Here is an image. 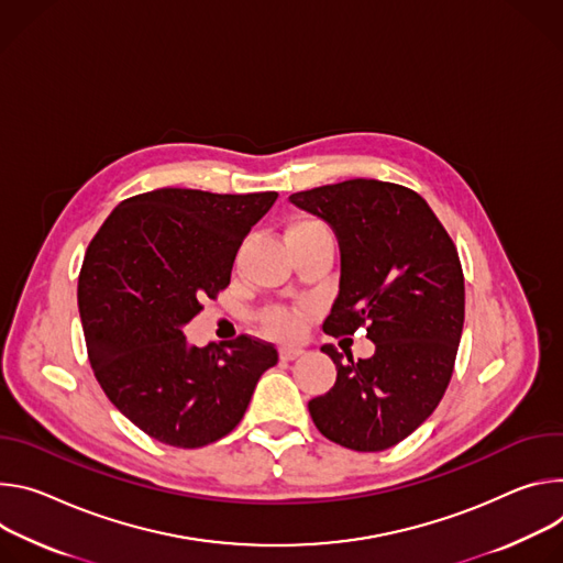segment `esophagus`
Instances as JSON below:
<instances>
[{
    "label": "esophagus",
    "mask_w": 563,
    "mask_h": 563,
    "mask_svg": "<svg viewBox=\"0 0 563 563\" xmlns=\"http://www.w3.org/2000/svg\"><path fill=\"white\" fill-rule=\"evenodd\" d=\"M303 355V349L301 346H282L279 349V357L282 360H286V362H290V360H297V357H301Z\"/></svg>",
    "instance_id": "1"
}]
</instances>
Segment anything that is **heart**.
Masks as SVG:
<instances>
[{"label": "heart", "mask_w": 563, "mask_h": 563, "mask_svg": "<svg viewBox=\"0 0 563 563\" xmlns=\"http://www.w3.org/2000/svg\"><path fill=\"white\" fill-rule=\"evenodd\" d=\"M310 225H320L316 221H297L288 228L290 230H301V228H310ZM264 324L266 329L277 335V338H290L299 331V316H295L292 310H286V308H273L268 310V313L264 316Z\"/></svg>", "instance_id": "1"}]
</instances>
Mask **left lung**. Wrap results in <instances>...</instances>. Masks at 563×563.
<instances>
[{
	"label": "left lung",
	"mask_w": 563,
	"mask_h": 563,
	"mask_svg": "<svg viewBox=\"0 0 563 563\" xmlns=\"http://www.w3.org/2000/svg\"><path fill=\"white\" fill-rule=\"evenodd\" d=\"M329 223L340 245V290L329 335L366 327L376 353L344 362L329 394L308 402L329 441L383 452L418 429L441 402L463 333L465 282L456 245L427 201L402 185L351 178L290 195Z\"/></svg>",
	"instance_id": "left-lung-1"
}]
</instances>
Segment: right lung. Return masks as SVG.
Masks as SVG:
<instances>
[{
    "label": "right lung",
    "mask_w": 563,
    "mask_h": 563,
    "mask_svg": "<svg viewBox=\"0 0 563 563\" xmlns=\"http://www.w3.org/2000/svg\"><path fill=\"white\" fill-rule=\"evenodd\" d=\"M277 192L163 187L122 201L87 247L78 279L89 362L107 398L154 441L195 450L243 418L277 349L241 335L187 342L201 299L230 284L243 239Z\"/></svg>",
    "instance_id": "add662e5"
}]
</instances>
